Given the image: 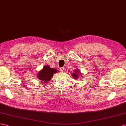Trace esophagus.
<instances>
[{
  "label": "esophagus",
  "instance_id": "34e87169",
  "mask_svg": "<svg viewBox=\"0 0 126 126\" xmlns=\"http://www.w3.org/2000/svg\"><path fill=\"white\" fill-rule=\"evenodd\" d=\"M61 71H62V72H65V67H62V68L61 69Z\"/></svg>",
  "mask_w": 126,
  "mask_h": 126
}]
</instances>
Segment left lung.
<instances>
[{"label":"left lung","instance_id":"obj_1","mask_svg":"<svg viewBox=\"0 0 126 126\" xmlns=\"http://www.w3.org/2000/svg\"><path fill=\"white\" fill-rule=\"evenodd\" d=\"M71 75L73 78L75 79H79L80 77V76L81 77L82 76L81 73L80 72V70L79 69H75L73 70V72Z\"/></svg>","mask_w":126,"mask_h":126}]
</instances>
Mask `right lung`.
<instances>
[{"label": "right lung", "mask_w": 126, "mask_h": 126, "mask_svg": "<svg viewBox=\"0 0 126 126\" xmlns=\"http://www.w3.org/2000/svg\"><path fill=\"white\" fill-rule=\"evenodd\" d=\"M58 72L56 69L51 68L49 65H45L37 74V78L43 83H46L53 78L55 73Z\"/></svg>", "instance_id": "right-lung-1"}]
</instances>
